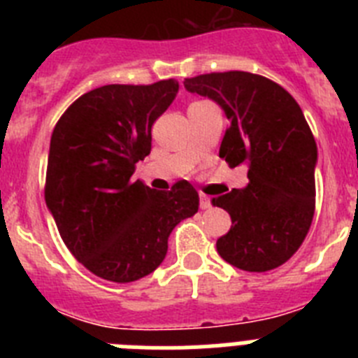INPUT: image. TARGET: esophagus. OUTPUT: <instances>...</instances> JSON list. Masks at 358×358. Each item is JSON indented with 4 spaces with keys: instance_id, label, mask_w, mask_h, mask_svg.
Returning a JSON list of instances; mask_svg holds the SVG:
<instances>
[{
    "instance_id": "34e87169",
    "label": "esophagus",
    "mask_w": 358,
    "mask_h": 358,
    "mask_svg": "<svg viewBox=\"0 0 358 358\" xmlns=\"http://www.w3.org/2000/svg\"><path fill=\"white\" fill-rule=\"evenodd\" d=\"M201 208L202 210H208V208H211V199L208 197V195L201 194Z\"/></svg>"
}]
</instances>
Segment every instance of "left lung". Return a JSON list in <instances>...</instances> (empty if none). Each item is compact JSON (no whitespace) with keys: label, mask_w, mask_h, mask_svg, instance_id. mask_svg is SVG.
Returning a JSON list of instances; mask_svg holds the SVG:
<instances>
[{"label":"left lung","mask_w":358,"mask_h":358,"mask_svg":"<svg viewBox=\"0 0 358 358\" xmlns=\"http://www.w3.org/2000/svg\"><path fill=\"white\" fill-rule=\"evenodd\" d=\"M185 87L218 103L229 120L218 156L229 166L248 164L249 185L213 199L231 217L218 255L249 273L280 267L314 218L317 145L301 107L276 82L248 71L185 78Z\"/></svg>","instance_id":"obj_1"}]
</instances>
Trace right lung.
Here are the masks:
<instances>
[{
    "label": "right lung",
    "instance_id": "1",
    "mask_svg": "<svg viewBox=\"0 0 358 358\" xmlns=\"http://www.w3.org/2000/svg\"><path fill=\"white\" fill-rule=\"evenodd\" d=\"M179 82L109 84L66 109L50 141L44 199L66 248L87 271L115 283L154 273L177 224L194 217L188 181L170 192L132 182L152 148V125L173 102Z\"/></svg>",
    "mask_w": 358,
    "mask_h": 358
}]
</instances>
